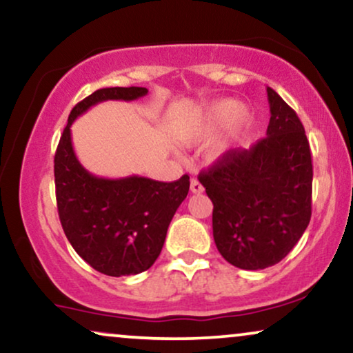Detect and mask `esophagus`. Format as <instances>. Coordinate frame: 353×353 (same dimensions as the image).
Segmentation results:
<instances>
[{
  "label": "esophagus",
  "mask_w": 353,
  "mask_h": 353,
  "mask_svg": "<svg viewBox=\"0 0 353 353\" xmlns=\"http://www.w3.org/2000/svg\"><path fill=\"white\" fill-rule=\"evenodd\" d=\"M190 190H192V194H201L205 189H203V185L200 184V181L194 177V179L190 181Z\"/></svg>",
  "instance_id": "obj_1"
}]
</instances>
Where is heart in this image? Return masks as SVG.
<instances>
[{
	"label": "heart",
	"mask_w": 353,
	"mask_h": 353,
	"mask_svg": "<svg viewBox=\"0 0 353 353\" xmlns=\"http://www.w3.org/2000/svg\"><path fill=\"white\" fill-rule=\"evenodd\" d=\"M229 124H231L234 134H242L252 125V112L237 100L221 98V100L210 103L201 111L194 129L185 135V139L189 142H201V140H206L221 132ZM223 152L224 148H219L216 154H221Z\"/></svg>",
	"instance_id": "obj_1"
}]
</instances>
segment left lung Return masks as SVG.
I'll return each mask as SVG.
<instances>
[{
  "label": "left lung",
  "mask_w": 353,
  "mask_h": 353,
  "mask_svg": "<svg viewBox=\"0 0 353 353\" xmlns=\"http://www.w3.org/2000/svg\"><path fill=\"white\" fill-rule=\"evenodd\" d=\"M266 137L224 153L199 181L213 201V237L225 261L265 270L292 250L312 218L310 143L295 111L268 87Z\"/></svg>",
  "instance_id": "1"
}]
</instances>
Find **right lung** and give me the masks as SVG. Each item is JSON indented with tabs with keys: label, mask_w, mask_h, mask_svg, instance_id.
<instances>
[{
	"label": "right lung",
	"mask_w": 353,
	"mask_h": 353,
	"mask_svg": "<svg viewBox=\"0 0 353 353\" xmlns=\"http://www.w3.org/2000/svg\"><path fill=\"white\" fill-rule=\"evenodd\" d=\"M147 93L145 87H110L83 98L70 111L54 154L56 201L65 237L88 265L114 278L139 274L157 261L169 223L189 194V176L174 182L93 176L75 157L70 125L98 103L132 101Z\"/></svg>",
	"instance_id": "1"
}]
</instances>
